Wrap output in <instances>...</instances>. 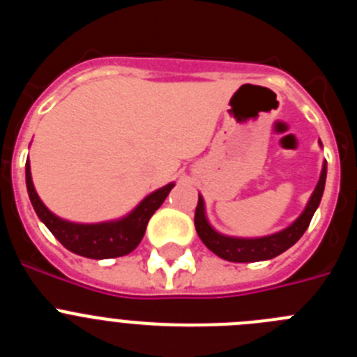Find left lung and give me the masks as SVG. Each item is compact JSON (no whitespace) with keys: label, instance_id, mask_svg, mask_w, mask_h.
Masks as SVG:
<instances>
[{"label":"left lung","instance_id":"obj_1","mask_svg":"<svg viewBox=\"0 0 357 357\" xmlns=\"http://www.w3.org/2000/svg\"><path fill=\"white\" fill-rule=\"evenodd\" d=\"M326 176L327 162H324L320 181H318L313 195L309 198L304 213L296 218L288 229L280 230L277 234L254 239L229 238V236L220 234L207 222L206 211H204V198L202 197H198V206L197 211H195V229H197L198 236L204 241V245L211 252H214L218 257H222L225 261H232V263H255V261L273 259L279 254L288 250L289 247H293L302 238V234L305 232L309 223H311V218H313L314 211L320 206L324 188H326Z\"/></svg>","mask_w":357,"mask_h":357}]
</instances>
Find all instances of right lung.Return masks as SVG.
Returning a JSON list of instances; mask_svg holds the SVG:
<instances>
[{
	"instance_id": "right-lung-1",
	"label": "right lung",
	"mask_w": 357,
	"mask_h": 357,
	"mask_svg": "<svg viewBox=\"0 0 357 357\" xmlns=\"http://www.w3.org/2000/svg\"><path fill=\"white\" fill-rule=\"evenodd\" d=\"M175 184H168L148 195L139 206L135 207L127 218L118 222L94 223V225H82V223H71L56 218L48 207L40 202L39 195L36 193L33 182H31L30 162H26V189L30 195V202L37 216L50 229L53 236L73 254L89 257V259H112L121 257L134 250L141 243L146 230L151 214L155 213L166 197L169 195Z\"/></svg>"
}]
</instances>
